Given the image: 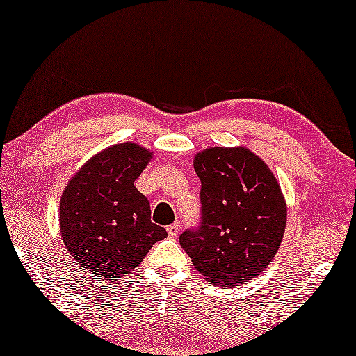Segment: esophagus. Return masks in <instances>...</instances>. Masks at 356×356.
<instances>
[{"label": "esophagus", "mask_w": 356, "mask_h": 356, "mask_svg": "<svg viewBox=\"0 0 356 356\" xmlns=\"http://www.w3.org/2000/svg\"><path fill=\"white\" fill-rule=\"evenodd\" d=\"M167 232H168V236L170 238H177L178 233H179V223L175 222V223H172V225H168Z\"/></svg>", "instance_id": "34e87169"}]
</instances>
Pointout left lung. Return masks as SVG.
<instances>
[{
    "label": "left lung",
    "instance_id": "left-lung-1",
    "mask_svg": "<svg viewBox=\"0 0 356 356\" xmlns=\"http://www.w3.org/2000/svg\"><path fill=\"white\" fill-rule=\"evenodd\" d=\"M201 222L179 235L193 264L216 286L252 280L269 266L284 238L286 207L269 167L251 150L199 152Z\"/></svg>",
    "mask_w": 356,
    "mask_h": 356
}]
</instances>
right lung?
I'll return each instance as SVG.
<instances>
[{
	"label": "right lung",
	"mask_w": 356,
	"mask_h": 356,
	"mask_svg": "<svg viewBox=\"0 0 356 356\" xmlns=\"http://www.w3.org/2000/svg\"><path fill=\"white\" fill-rule=\"evenodd\" d=\"M150 157L138 144L111 145L67 183L60 202L61 236L90 274L121 279L167 238V230L150 220L149 199L134 186Z\"/></svg>",
	"instance_id": "add662e5"
}]
</instances>
